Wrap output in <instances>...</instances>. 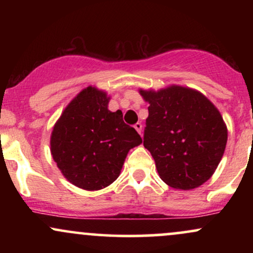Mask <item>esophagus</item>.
I'll list each match as a JSON object with an SVG mask.
<instances>
[{
  "label": "esophagus",
  "instance_id": "esophagus-1",
  "mask_svg": "<svg viewBox=\"0 0 253 253\" xmlns=\"http://www.w3.org/2000/svg\"><path fill=\"white\" fill-rule=\"evenodd\" d=\"M134 128L138 130V133L139 134H141V129H143V125H141L140 123H136L135 125H134Z\"/></svg>",
  "mask_w": 253,
  "mask_h": 253
}]
</instances>
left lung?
<instances>
[{
  "instance_id": "obj_1",
  "label": "left lung",
  "mask_w": 253,
  "mask_h": 253,
  "mask_svg": "<svg viewBox=\"0 0 253 253\" xmlns=\"http://www.w3.org/2000/svg\"><path fill=\"white\" fill-rule=\"evenodd\" d=\"M139 92L150 103L144 146L159 177L181 190L208 181L227 143V127L216 107L197 90L181 85Z\"/></svg>"
}]
</instances>
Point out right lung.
I'll list each match as a JSON object with an SVG mask.
<instances>
[{
	"label": "right lung",
	"mask_w": 253,
	"mask_h": 253,
	"mask_svg": "<svg viewBox=\"0 0 253 253\" xmlns=\"http://www.w3.org/2000/svg\"><path fill=\"white\" fill-rule=\"evenodd\" d=\"M109 97L95 86L83 89L54 125L51 155L69 182L84 190L108 187L120 175L130 149L141 144L138 132L110 112Z\"/></svg>",
	"instance_id": "obj_1"
}]
</instances>
